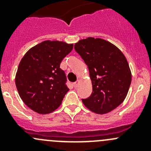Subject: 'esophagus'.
Wrapping results in <instances>:
<instances>
[{
    "mask_svg": "<svg viewBox=\"0 0 151 151\" xmlns=\"http://www.w3.org/2000/svg\"><path fill=\"white\" fill-rule=\"evenodd\" d=\"M79 84H80V80H77V81L74 83V88H77L79 85Z\"/></svg>",
    "mask_w": 151,
    "mask_h": 151,
    "instance_id": "esophagus-1",
    "label": "esophagus"
}]
</instances>
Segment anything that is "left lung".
<instances>
[{"instance_id": "8db88e82", "label": "left lung", "mask_w": 151, "mask_h": 151, "mask_svg": "<svg viewBox=\"0 0 151 151\" xmlns=\"http://www.w3.org/2000/svg\"><path fill=\"white\" fill-rule=\"evenodd\" d=\"M74 49L88 66L92 83V93L83 99V104L100 115L115 109L126 99L132 82L126 56L113 44L100 38L81 39Z\"/></svg>"}]
</instances>
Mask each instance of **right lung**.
Segmentation results:
<instances>
[{"label": "right lung", "instance_id": "1", "mask_svg": "<svg viewBox=\"0 0 151 151\" xmlns=\"http://www.w3.org/2000/svg\"><path fill=\"white\" fill-rule=\"evenodd\" d=\"M73 44L47 40L31 47L19 62L15 84L21 99L39 114H49L60 106L68 91L63 59Z\"/></svg>", "mask_w": 151, "mask_h": 151}]
</instances>
